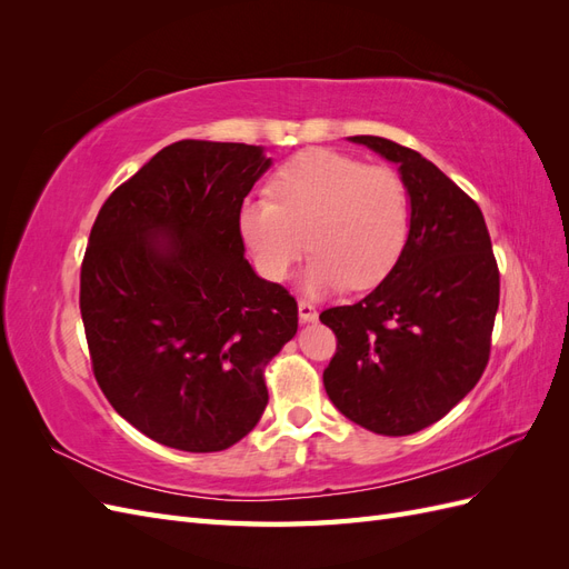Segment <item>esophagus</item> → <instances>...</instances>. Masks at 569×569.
I'll use <instances>...</instances> for the list:
<instances>
[{
	"mask_svg": "<svg viewBox=\"0 0 569 569\" xmlns=\"http://www.w3.org/2000/svg\"><path fill=\"white\" fill-rule=\"evenodd\" d=\"M299 320H301V322H313V320H318L316 306L308 303V301H299Z\"/></svg>",
	"mask_w": 569,
	"mask_h": 569,
	"instance_id": "obj_1",
	"label": "esophagus"
}]
</instances>
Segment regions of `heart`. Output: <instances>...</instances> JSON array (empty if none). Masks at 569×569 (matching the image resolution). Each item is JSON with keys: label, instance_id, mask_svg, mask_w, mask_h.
I'll list each match as a JSON object with an SVG mask.
<instances>
[{"label": "heart", "instance_id": "b5f03b06", "mask_svg": "<svg viewBox=\"0 0 569 569\" xmlns=\"http://www.w3.org/2000/svg\"><path fill=\"white\" fill-rule=\"evenodd\" d=\"M270 197L242 201L239 237L256 270L280 282L303 256L308 234L313 256L301 274L306 297L375 287L408 242L410 197L391 168L313 149L272 178Z\"/></svg>", "mask_w": 569, "mask_h": 569}]
</instances>
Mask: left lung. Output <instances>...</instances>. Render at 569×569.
Instances as JSON below:
<instances>
[{"instance_id": "1", "label": "left lung", "mask_w": 569, "mask_h": 569, "mask_svg": "<svg viewBox=\"0 0 569 569\" xmlns=\"http://www.w3.org/2000/svg\"><path fill=\"white\" fill-rule=\"evenodd\" d=\"M347 140L399 166L410 232L366 299L320 313L337 335L322 385L351 422L406 437L441 420L479 382L501 284L485 216L453 180L385 137Z\"/></svg>"}]
</instances>
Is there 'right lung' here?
<instances>
[{"instance_id": "right-lung-1", "label": "right lung", "mask_w": 569, "mask_h": 569, "mask_svg": "<svg viewBox=\"0 0 569 569\" xmlns=\"http://www.w3.org/2000/svg\"><path fill=\"white\" fill-rule=\"evenodd\" d=\"M272 166L263 147L180 140L120 184L94 220L80 313L94 377L149 439L230 449L268 406L263 368L299 308L244 258L237 211Z\"/></svg>"}]
</instances>
